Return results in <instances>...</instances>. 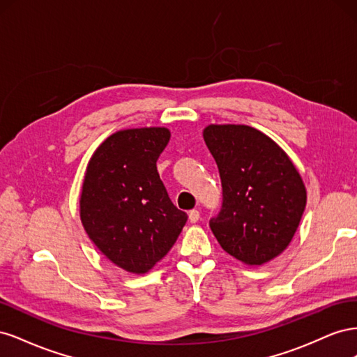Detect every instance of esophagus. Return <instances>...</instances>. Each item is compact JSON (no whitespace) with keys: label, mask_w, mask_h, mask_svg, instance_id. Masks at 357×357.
Wrapping results in <instances>:
<instances>
[{"label":"esophagus","mask_w":357,"mask_h":357,"mask_svg":"<svg viewBox=\"0 0 357 357\" xmlns=\"http://www.w3.org/2000/svg\"><path fill=\"white\" fill-rule=\"evenodd\" d=\"M189 220L192 223H197L199 220V211L198 210H190L189 211Z\"/></svg>","instance_id":"esophagus-1"}]
</instances>
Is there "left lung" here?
I'll use <instances>...</instances> for the list:
<instances>
[{"instance_id": "left-lung-1", "label": "left lung", "mask_w": 357, "mask_h": 357, "mask_svg": "<svg viewBox=\"0 0 357 357\" xmlns=\"http://www.w3.org/2000/svg\"><path fill=\"white\" fill-rule=\"evenodd\" d=\"M223 201L210 228L226 253L262 265L284 252L305 210L307 192L284 150L247 125H208Z\"/></svg>"}]
</instances>
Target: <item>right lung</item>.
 Wrapping results in <instances>:
<instances>
[{
  "label": "right lung",
  "mask_w": 357,
  "mask_h": 357,
  "mask_svg": "<svg viewBox=\"0 0 357 357\" xmlns=\"http://www.w3.org/2000/svg\"><path fill=\"white\" fill-rule=\"evenodd\" d=\"M167 128L123 129L92 155L82 186L80 219L100 252L128 273L152 269L186 225L156 168Z\"/></svg>",
  "instance_id": "1"
}]
</instances>
